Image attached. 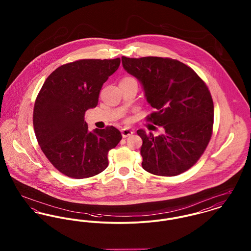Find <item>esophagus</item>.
<instances>
[{"instance_id":"1","label":"esophagus","mask_w":251,"mask_h":251,"mask_svg":"<svg viewBox=\"0 0 251 251\" xmlns=\"http://www.w3.org/2000/svg\"><path fill=\"white\" fill-rule=\"evenodd\" d=\"M133 133V130H131V129H129V128H124V129H122L121 130V134H122V137H128V136H130V135H132Z\"/></svg>"}]
</instances>
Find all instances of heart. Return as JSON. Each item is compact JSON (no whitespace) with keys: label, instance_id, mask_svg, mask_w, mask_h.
Listing matches in <instances>:
<instances>
[{"label":"heart","instance_id":"obj_1","mask_svg":"<svg viewBox=\"0 0 251 251\" xmlns=\"http://www.w3.org/2000/svg\"><path fill=\"white\" fill-rule=\"evenodd\" d=\"M125 79H133V80H134L133 79V77H130V76H127V77H125V78H123L122 80H125Z\"/></svg>","mask_w":251,"mask_h":251}]
</instances>
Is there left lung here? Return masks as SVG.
<instances>
[{
  "mask_svg": "<svg viewBox=\"0 0 251 251\" xmlns=\"http://www.w3.org/2000/svg\"><path fill=\"white\" fill-rule=\"evenodd\" d=\"M121 60L127 73L141 83L148 103L156 109L148 120L164 129L158 136L137 131L143 141V169L161 176L186 172L201 157L212 133L213 101L205 82L176 59L122 57Z\"/></svg>",
  "mask_w": 251,
  "mask_h": 251,
  "instance_id": "left-lung-1",
  "label": "left lung"
}]
</instances>
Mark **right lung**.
Returning <instances> with one entry per match:
<instances>
[{"instance_id": "1", "label": "right lung", "mask_w": 251, "mask_h": 251, "mask_svg": "<svg viewBox=\"0 0 251 251\" xmlns=\"http://www.w3.org/2000/svg\"><path fill=\"white\" fill-rule=\"evenodd\" d=\"M120 59H80L49 75L34 106L33 125L39 145L52 165L66 176H94L108 167V151L121 140L111 126L88 130L85 112L99 102L104 82Z\"/></svg>"}]
</instances>
